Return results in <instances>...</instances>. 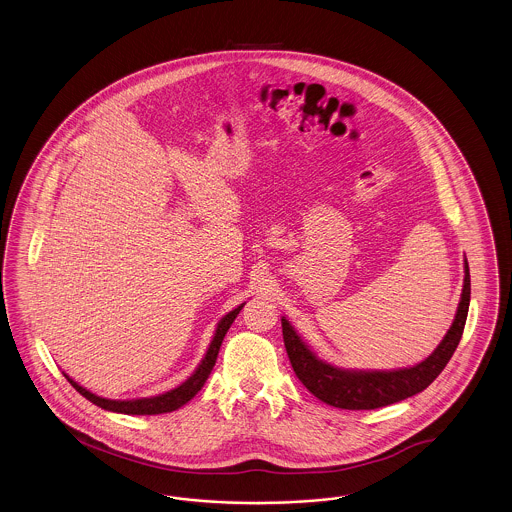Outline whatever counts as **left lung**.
<instances>
[{
    "label": "left lung",
    "instance_id": "1",
    "mask_svg": "<svg viewBox=\"0 0 512 512\" xmlns=\"http://www.w3.org/2000/svg\"><path fill=\"white\" fill-rule=\"evenodd\" d=\"M471 303V274L465 261V282L453 324L442 343L434 348L429 358L413 368L392 371H358L335 368L320 360L305 341L295 333L286 318H282V333L291 368L299 381L316 398L333 408L375 409L406 400L409 396L427 389L450 362L455 348L461 341Z\"/></svg>",
    "mask_w": 512,
    "mask_h": 512
}]
</instances>
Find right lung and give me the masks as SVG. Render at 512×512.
<instances>
[{"mask_svg":"<svg viewBox=\"0 0 512 512\" xmlns=\"http://www.w3.org/2000/svg\"><path fill=\"white\" fill-rule=\"evenodd\" d=\"M242 308H244V303H242L240 307L230 310L225 318L217 324L213 341H211V345H209L207 352H205L202 364L184 381L183 385H179L177 389L169 390V392H165V394H158V396H152V398H137V400H108V398H101V396H97V394L83 389L76 381H72L66 373H64V377H66V379L70 381V385L78 390L82 396H85L89 402H93V404L99 406V408L114 411V413H125V415H158V413L175 411V409L184 406L186 402H190V400L198 394V390L204 387V383L207 381L211 369H213L215 362H217V354H219V348L223 345L226 331L232 326V322L236 320V316L240 314Z\"/></svg>","mask_w":512,"mask_h":512,"instance_id":"add662e5","label":"right lung"}]
</instances>
